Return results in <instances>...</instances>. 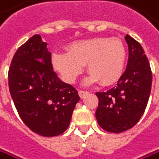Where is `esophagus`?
Wrapping results in <instances>:
<instances>
[{"instance_id":"obj_1","label":"esophagus","mask_w":159,"mask_h":159,"mask_svg":"<svg viewBox=\"0 0 159 159\" xmlns=\"http://www.w3.org/2000/svg\"><path fill=\"white\" fill-rule=\"evenodd\" d=\"M79 95H80V97L82 98H84L86 95H88V92H87V91H82V90H80V91H79Z\"/></svg>"}]
</instances>
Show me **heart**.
I'll list each match as a JSON object with an SVG mask.
<instances>
[{
	"instance_id": "b5f03b06",
	"label": "heart",
	"mask_w": 159,
	"mask_h": 159,
	"mask_svg": "<svg viewBox=\"0 0 159 159\" xmlns=\"http://www.w3.org/2000/svg\"><path fill=\"white\" fill-rule=\"evenodd\" d=\"M67 53L52 55L53 68L67 83H73L81 75L84 64L90 73L84 84L100 81L104 86L115 84L121 78L126 62V49L118 39L98 37L70 43Z\"/></svg>"
}]
</instances>
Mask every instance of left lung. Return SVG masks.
Instances as JSON below:
<instances>
[{
	"mask_svg": "<svg viewBox=\"0 0 159 159\" xmlns=\"http://www.w3.org/2000/svg\"><path fill=\"white\" fill-rule=\"evenodd\" d=\"M129 58L125 72L116 87L97 92L98 125L110 133H121L136 125L143 115L152 87V71L144 50L136 39L125 36Z\"/></svg>",
	"mask_w": 159,
	"mask_h": 159,
	"instance_id": "obj_1",
	"label": "left lung"
}]
</instances>
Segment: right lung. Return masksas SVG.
Masks as SVG:
<instances>
[{"instance_id": "1", "label": "right lung", "mask_w": 159, "mask_h": 159, "mask_svg": "<svg viewBox=\"0 0 159 159\" xmlns=\"http://www.w3.org/2000/svg\"><path fill=\"white\" fill-rule=\"evenodd\" d=\"M11 98L21 120L43 137L62 134L80 98L54 72L51 53L39 35L16 51L8 71Z\"/></svg>"}]
</instances>
